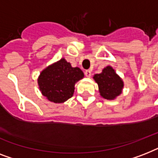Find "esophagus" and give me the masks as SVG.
<instances>
[{"label":"esophagus","mask_w":158,"mask_h":158,"mask_svg":"<svg viewBox=\"0 0 158 158\" xmlns=\"http://www.w3.org/2000/svg\"><path fill=\"white\" fill-rule=\"evenodd\" d=\"M84 74H85V76L86 77H90L91 76V70H89V69H87L84 71Z\"/></svg>","instance_id":"esophagus-1"}]
</instances>
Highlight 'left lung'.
I'll use <instances>...</instances> for the list:
<instances>
[{
	"instance_id": "left-lung-1",
	"label": "left lung",
	"mask_w": 158,
	"mask_h": 158,
	"mask_svg": "<svg viewBox=\"0 0 158 158\" xmlns=\"http://www.w3.org/2000/svg\"><path fill=\"white\" fill-rule=\"evenodd\" d=\"M94 79L98 84L101 96L105 99L111 100L121 94L123 81L115 74L112 67L106 66L101 74H95Z\"/></svg>"
}]
</instances>
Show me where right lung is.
I'll use <instances>...</instances> for the list:
<instances>
[{
  "mask_svg": "<svg viewBox=\"0 0 158 158\" xmlns=\"http://www.w3.org/2000/svg\"><path fill=\"white\" fill-rule=\"evenodd\" d=\"M84 73L78 67H72L61 59L45 69L38 78L42 94L51 102H64L74 94V84L84 78Z\"/></svg>",
  "mask_w": 158,
  "mask_h": 158,
  "instance_id": "1",
  "label": "right lung"
}]
</instances>
